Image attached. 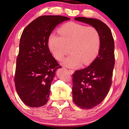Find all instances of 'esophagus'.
<instances>
[{
  "mask_svg": "<svg viewBox=\"0 0 129 129\" xmlns=\"http://www.w3.org/2000/svg\"><path fill=\"white\" fill-rule=\"evenodd\" d=\"M69 73L71 74V75H72V74H73V73H74V70H69Z\"/></svg>",
  "mask_w": 129,
  "mask_h": 129,
  "instance_id": "34e87169",
  "label": "esophagus"
}]
</instances>
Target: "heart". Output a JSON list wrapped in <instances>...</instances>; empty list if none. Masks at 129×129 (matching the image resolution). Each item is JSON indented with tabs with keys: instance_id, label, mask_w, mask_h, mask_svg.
Wrapping results in <instances>:
<instances>
[{
	"instance_id": "b5f03b06",
	"label": "heart",
	"mask_w": 129,
	"mask_h": 129,
	"mask_svg": "<svg viewBox=\"0 0 129 129\" xmlns=\"http://www.w3.org/2000/svg\"><path fill=\"white\" fill-rule=\"evenodd\" d=\"M60 36L51 33L48 45L53 56L62 60L68 53L71 54L63 61L69 67H75L82 63L87 66L95 59L101 47V35L94 26L69 22L59 29Z\"/></svg>"
}]
</instances>
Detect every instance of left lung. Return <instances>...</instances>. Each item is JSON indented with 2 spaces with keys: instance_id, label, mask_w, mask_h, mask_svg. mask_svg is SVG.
<instances>
[{
  "instance_id": "left-lung-1",
  "label": "left lung",
  "mask_w": 129,
  "mask_h": 129,
  "mask_svg": "<svg viewBox=\"0 0 129 129\" xmlns=\"http://www.w3.org/2000/svg\"><path fill=\"white\" fill-rule=\"evenodd\" d=\"M76 20L94 26L101 35L98 56L89 66L73 74V100L78 107L90 109L101 103L112 83L115 66V44L110 28L96 19L78 17Z\"/></svg>"
}]
</instances>
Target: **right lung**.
I'll list each match as a JSON object with an SVG mask.
<instances>
[{
  "mask_svg": "<svg viewBox=\"0 0 129 129\" xmlns=\"http://www.w3.org/2000/svg\"><path fill=\"white\" fill-rule=\"evenodd\" d=\"M68 20L61 16H40L22 32L14 83L20 98L29 107H41L48 101L56 70L62 67L50 53L48 37L57 25Z\"/></svg>",
  "mask_w": 129,
  "mask_h": 129,
  "instance_id": "obj_1",
  "label": "right lung"
}]
</instances>
